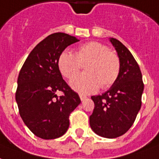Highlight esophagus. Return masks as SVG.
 Listing matches in <instances>:
<instances>
[{
    "mask_svg": "<svg viewBox=\"0 0 159 159\" xmlns=\"http://www.w3.org/2000/svg\"><path fill=\"white\" fill-rule=\"evenodd\" d=\"M80 100L83 102V101H84L86 98H87V97H86V96H84V95L80 94Z\"/></svg>",
    "mask_w": 159,
    "mask_h": 159,
    "instance_id": "34e87169",
    "label": "esophagus"
}]
</instances>
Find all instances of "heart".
I'll use <instances>...</instances> for the list:
<instances>
[{"label":"heart","instance_id":"obj_1","mask_svg":"<svg viewBox=\"0 0 159 159\" xmlns=\"http://www.w3.org/2000/svg\"><path fill=\"white\" fill-rule=\"evenodd\" d=\"M84 65V73L75 75L70 86L80 93L90 94L98 88L109 87L116 81L120 71L118 55L107 50L104 44L97 41L85 43L73 53L64 50L58 57L57 67L65 78L70 79Z\"/></svg>","mask_w":159,"mask_h":159}]
</instances>
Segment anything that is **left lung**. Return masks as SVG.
Instances as JSON below:
<instances>
[{"label":"left lung","mask_w":159,"mask_h":159,"mask_svg":"<svg viewBox=\"0 0 159 159\" xmlns=\"http://www.w3.org/2000/svg\"><path fill=\"white\" fill-rule=\"evenodd\" d=\"M120 61V71L113 85L102 95L92 96L95 107L90 125L97 135L116 138L128 131L141 109L144 90L141 69L130 52L119 40L110 38Z\"/></svg>","instance_id":"1"}]
</instances>
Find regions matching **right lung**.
I'll use <instances>...</instances> for the list:
<instances>
[{
	"label": "right lung",
	"mask_w": 159,
	"mask_h": 159,
	"mask_svg": "<svg viewBox=\"0 0 159 159\" xmlns=\"http://www.w3.org/2000/svg\"><path fill=\"white\" fill-rule=\"evenodd\" d=\"M79 40L54 33L40 41L28 56L18 78L16 102L25 125L45 139L58 138L69 126V114L80 103L79 95L63 80L57 67L59 55ZM65 95L57 97V91Z\"/></svg>",
	"instance_id": "obj_1"
}]
</instances>
